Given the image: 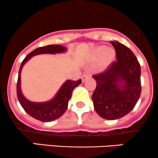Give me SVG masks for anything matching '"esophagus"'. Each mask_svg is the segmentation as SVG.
I'll return each mask as SVG.
<instances>
[{"label":"esophagus","instance_id":"1","mask_svg":"<svg viewBox=\"0 0 158 158\" xmlns=\"http://www.w3.org/2000/svg\"><path fill=\"white\" fill-rule=\"evenodd\" d=\"M89 74H84V75L82 76V77H81V78H82V81L83 82H84L85 81H86V79L88 78L89 77Z\"/></svg>","mask_w":158,"mask_h":158}]
</instances>
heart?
I'll return each mask as SVG.
<instances>
[{
	"instance_id": "1",
	"label": "heart",
	"mask_w": 158,
	"mask_h": 158,
	"mask_svg": "<svg viewBox=\"0 0 158 158\" xmlns=\"http://www.w3.org/2000/svg\"><path fill=\"white\" fill-rule=\"evenodd\" d=\"M113 56H114V52L112 49H107L106 50V47L104 46H100V47L97 48L95 49L92 54V60L94 61H96L102 57V65H104L113 59Z\"/></svg>"
}]
</instances>
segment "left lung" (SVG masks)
I'll use <instances>...</instances> for the list:
<instances>
[{"label":"left lung","mask_w":158,"mask_h":158,"mask_svg":"<svg viewBox=\"0 0 158 158\" xmlns=\"http://www.w3.org/2000/svg\"><path fill=\"white\" fill-rule=\"evenodd\" d=\"M116 60L102 73L93 75L96 88L93 105L101 117L120 118L134 109L141 94L140 65L128 48L117 41L111 42Z\"/></svg>","instance_id":"1"}]
</instances>
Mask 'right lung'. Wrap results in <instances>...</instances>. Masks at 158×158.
Returning a JSON list of instances; mask_svg holds the SVG:
<instances>
[{
  "instance_id": "1",
  "label": "right lung",
  "mask_w": 158,
  "mask_h": 158,
  "mask_svg": "<svg viewBox=\"0 0 158 158\" xmlns=\"http://www.w3.org/2000/svg\"><path fill=\"white\" fill-rule=\"evenodd\" d=\"M66 50V48L60 45H50L38 48L30 53L28 55H27L21 64L17 82L18 99L27 113H28L33 118L40 120L41 122H48L54 121L63 115L68 107L69 101L72 97V91L76 86L81 84V79L76 81L67 80L64 84L62 85L54 98L50 101L45 102H32L27 100L22 93L21 72L24 65L32 56L42 54H59V53L65 52Z\"/></svg>"
}]
</instances>
